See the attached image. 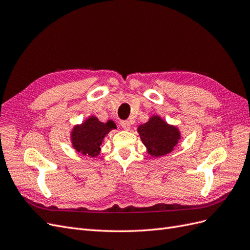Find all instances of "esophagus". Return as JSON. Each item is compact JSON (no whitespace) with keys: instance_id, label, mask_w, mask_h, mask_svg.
Wrapping results in <instances>:
<instances>
[{"instance_id":"obj_1","label":"esophagus","mask_w":250,"mask_h":250,"mask_svg":"<svg viewBox=\"0 0 250 250\" xmlns=\"http://www.w3.org/2000/svg\"><path fill=\"white\" fill-rule=\"evenodd\" d=\"M121 126L124 130H129L130 129V122L129 121H121Z\"/></svg>"}]
</instances>
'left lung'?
Masks as SVG:
<instances>
[{"mask_svg":"<svg viewBox=\"0 0 250 250\" xmlns=\"http://www.w3.org/2000/svg\"><path fill=\"white\" fill-rule=\"evenodd\" d=\"M140 138L148 154L154 157L172 152L181 140L177 126L170 125L160 116H151L146 123L138 127Z\"/></svg>","mask_w":250,"mask_h":250,"instance_id":"left-lung-1","label":"left lung"}]
</instances>
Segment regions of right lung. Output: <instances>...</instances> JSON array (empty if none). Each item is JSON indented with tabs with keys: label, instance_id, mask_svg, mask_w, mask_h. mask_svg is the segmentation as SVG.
I'll list each match as a JSON object with an SVG mask.
<instances>
[{
	"label": "right lung",
	"instance_id": "1",
	"mask_svg": "<svg viewBox=\"0 0 250 250\" xmlns=\"http://www.w3.org/2000/svg\"><path fill=\"white\" fill-rule=\"evenodd\" d=\"M116 128L115 122L111 120L103 123L97 117L90 116L84 122L73 127L71 131L72 146L83 155L96 157L100 154L104 138L110 130Z\"/></svg>",
	"mask_w": 250,
	"mask_h": 250
}]
</instances>
